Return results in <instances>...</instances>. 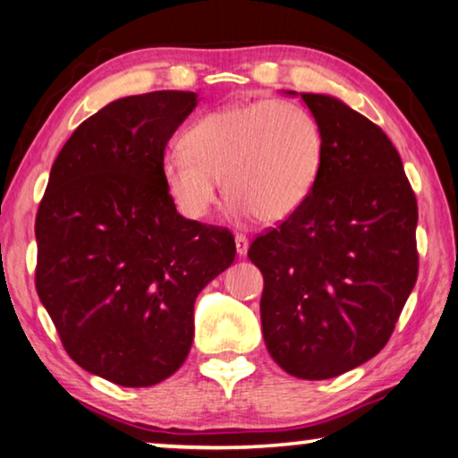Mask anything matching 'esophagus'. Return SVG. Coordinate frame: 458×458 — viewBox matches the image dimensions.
<instances>
[{
    "label": "esophagus",
    "mask_w": 458,
    "mask_h": 458,
    "mask_svg": "<svg viewBox=\"0 0 458 458\" xmlns=\"http://www.w3.org/2000/svg\"><path fill=\"white\" fill-rule=\"evenodd\" d=\"M234 242H236V252L238 255H247V250H249V238L244 236V234H236L234 236Z\"/></svg>",
    "instance_id": "obj_1"
}]
</instances>
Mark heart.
Segmentation results:
<instances>
[{
	"label": "heart",
	"instance_id": "1",
	"mask_svg": "<svg viewBox=\"0 0 458 458\" xmlns=\"http://www.w3.org/2000/svg\"><path fill=\"white\" fill-rule=\"evenodd\" d=\"M182 152L162 160L176 209L203 220L220 179L230 208L265 224L288 220L309 201L325 162V135L309 108L292 100H252L216 108L191 123Z\"/></svg>",
	"mask_w": 458,
	"mask_h": 458
}]
</instances>
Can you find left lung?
Returning a JSON list of instances; mask_svg holds the SVG:
<instances>
[{
	"label": "left lung",
	"mask_w": 458,
	"mask_h": 458,
	"mask_svg": "<svg viewBox=\"0 0 458 458\" xmlns=\"http://www.w3.org/2000/svg\"><path fill=\"white\" fill-rule=\"evenodd\" d=\"M325 135L309 201L250 242L271 358L304 380L339 377L386 345L418 279V201L391 140L325 94H302Z\"/></svg>",
	"instance_id": "left-lung-1"
}]
</instances>
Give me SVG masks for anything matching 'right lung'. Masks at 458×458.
Masks as SVG:
<instances>
[{
	"mask_svg": "<svg viewBox=\"0 0 458 458\" xmlns=\"http://www.w3.org/2000/svg\"><path fill=\"white\" fill-rule=\"evenodd\" d=\"M195 92L114 100L72 133L34 222V284L67 356L121 386L174 374L193 304L236 255L228 228L187 220L162 181L168 140Z\"/></svg>",
	"mask_w": 458,
	"mask_h": 458,
	"instance_id": "add662e5",
	"label": "right lung"
}]
</instances>
